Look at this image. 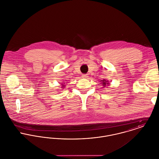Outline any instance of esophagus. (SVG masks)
<instances>
[{"label":"esophagus","instance_id":"esophagus-1","mask_svg":"<svg viewBox=\"0 0 159 159\" xmlns=\"http://www.w3.org/2000/svg\"><path fill=\"white\" fill-rule=\"evenodd\" d=\"M82 77H83V78H88V75H86V74H83V75H82Z\"/></svg>","mask_w":159,"mask_h":159}]
</instances>
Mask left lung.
I'll list each match as a JSON object with an SVG mask.
<instances>
[{
    "label": "left lung",
    "mask_w": 159,
    "mask_h": 159,
    "mask_svg": "<svg viewBox=\"0 0 159 159\" xmlns=\"http://www.w3.org/2000/svg\"><path fill=\"white\" fill-rule=\"evenodd\" d=\"M100 81L102 82L101 84H102L103 88H105V87H108V86H109V85H110V83H109V81H108V80H106L103 79V80H101Z\"/></svg>",
    "instance_id": "obj_1"
}]
</instances>
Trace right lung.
<instances>
[{"label": "right lung", "mask_w": 159, "mask_h": 159, "mask_svg": "<svg viewBox=\"0 0 159 159\" xmlns=\"http://www.w3.org/2000/svg\"><path fill=\"white\" fill-rule=\"evenodd\" d=\"M64 87H66V85H65V83H62V89H64Z\"/></svg>", "instance_id": "obj_1"}]
</instances>
